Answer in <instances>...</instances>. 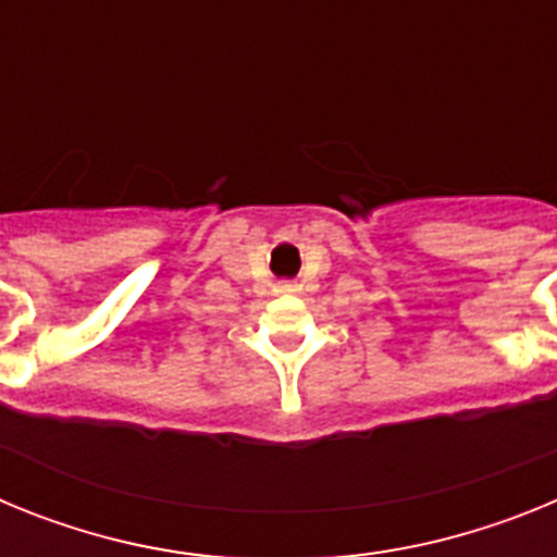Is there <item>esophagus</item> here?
I'll list each match as a JSON object with an SVG mask.
<instances>
[{
    "label": "esophagus",
    "instance_id": "obj_1",
    "mask_svg": "<svg viewBox=\"0 0 557 557\" xmlns=\"http://www.w3.org/2000/svg\"><path fill=\"white\" fill-rule=\"evenodd\" d=\"M295 289H298V284H293V282H282V284H278V287H275V293L289 295V293H295Z\"/></svg>",
    "mask_w": 557,
    "mask_h": 557
}]
</instances>
